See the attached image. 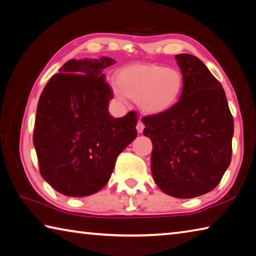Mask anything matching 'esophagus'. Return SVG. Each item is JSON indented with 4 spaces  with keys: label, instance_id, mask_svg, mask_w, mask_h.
<instances>
[{
    "label": "esophagus",
    "instance_id": "34e87169",
    "mask_svg": "<svg viewBox=\"0 0 256 256\" xmlns=\"http://www.w3.org/2000/svg\"><path fill=\"white\" fill-rule=\"evenodd\" d=\"M144 124L142 123V120H140L138 122V124H136V131H138V133H142L144 132Z\"/></svg>",
    "mask_w": 256,
    "mask_h": 256
}]
</instances>
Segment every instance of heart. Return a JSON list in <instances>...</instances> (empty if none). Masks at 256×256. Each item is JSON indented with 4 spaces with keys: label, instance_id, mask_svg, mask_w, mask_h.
Here are the masks:
<instances>
[{
    "label": "heart",
    "instance_id": "b5f03b06",
    "mask_svg": "<svg viewBox=\"0 0 256 256\" xmlns=\"http://www.w3.org/2000/svg\"><path fill=\"white\" fill-rule=\"evenodd\" d=\"M112 90L118 102L136 99L146 114H162L174 107L183 92L184 78L180 70L156 63H133L120 68Z\"/></svg>",
    "mask_w": 256,
    "mask_h": 256
}]
</instances>
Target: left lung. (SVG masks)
I'll use <instances>...</instances> for the list:
<instances>
[{"mask_svg": "<svg viewBox=\"0 0 256 256\" xmlns=\"http://www.w3.org/2000/svg\"><path fill=\"white\" fill-rule=\"evenodd\" d=\"M184 78L170 110L144 116L152 141L151 172L168 196L190 198L214 190L232 160L234 120L222 86L196 56L175 55Z\"/></svg>", "mask_w": 256, "mask_h": 256, "instance_id": "obj_1", "label": "left lung"}]
</instances>
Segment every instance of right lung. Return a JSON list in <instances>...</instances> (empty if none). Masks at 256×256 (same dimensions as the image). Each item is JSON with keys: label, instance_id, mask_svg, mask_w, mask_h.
<instances>
[{"label": "right lung", "instance_id": "right-lung-1", "mask_svg": "<svg viewBox=\"0 0 256 256\" xmlns=\"http://www.w3.org/2000/svg\"><path fill=\"white\" fill-rule=\"evenodd\" d=\"M110 58H72L50 78L37 105L34 130L40 170L60 194L88 196L110 180L118 156L136 138L138 115L114 118L104 68Z\"/></svg>", "mask_w": 256, "mask_h": 256}]
</instances>
